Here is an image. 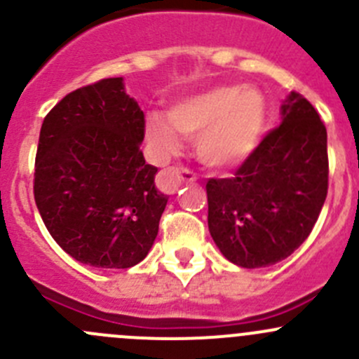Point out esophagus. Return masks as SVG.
<instances>
[{
	"instance_id": "obj_1",
	"label": "esophagus",
	"mask_w": 359,
	"mask_h": 359,
	"mask_svg": "<svg viewBox=\"0 0 359 359\" xmlns=\"http://www.w3.org/2000/svg\"><path fill=\"white\" fill-rule=\"evenodd\" d=\"M159 182L166 193H175L182 184L196 182V173L187 168H166L159 175Z\"/></svg>"
}]
</instances>
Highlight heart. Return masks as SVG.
Returning <instances> with one entry per match:
<instances>
[{
    "mask_svg": "<svg viewBox=\"0 0 359 359\" xmlns=\"http://www.w3.org/2000/svg\"><path fill=\"white\" fill-rule=\"evenodd\" d=\"M266 125V102L250 86H217L172 104L168 118L151 114L146 137L161 156L179 151L180 135L196 139L198 158L212 168H231L257 149Z\"/></svg>",
    "mask_w": 359,
    "mask_h": 359,
    "instance_id": "1",
    "label": "heart"
}]
</instances>
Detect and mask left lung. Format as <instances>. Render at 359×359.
<instances>
[{"instance_id":"left-lung-1","label":"left lung","mask_w":359,"mask_h":359,"mask_svg":"<svg viewBox=\"0 0 359 359\" xmlns=\"http://www.w3.org/2000/svg\"><path fill=\"white\" fill-rule=\"evenodd\" d=\"M328 191L327 128L300 93L231 179H210L208 229L229 262L247 269L290 257L306 241Z\"/></svg>"}]
</instances>
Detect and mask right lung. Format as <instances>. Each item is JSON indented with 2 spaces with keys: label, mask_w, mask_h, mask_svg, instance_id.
Wrapping results in <instances>:
<instances>
[{
  "label": "right lung",
  "mask_w": 359,
  "mask_h": 359,
  "mask_svg": "<svg viewBox=\"0 0 359 359\" xmlns=\"http://www.w3.org/2000/svg\"><path fill=\"white\" fill-rule=\"evenodd\" d=\"M144 112L123 78L74 90L39 132L34 200L46 229L78 262L126 269L146 259L168 196L147 165Z\"/></svg>",
  "instance_id": "1"
}]
</instances>
